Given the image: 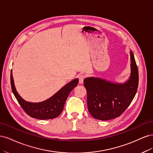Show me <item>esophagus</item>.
<instances>
[{
	"label": "esophagus",
	"instance_id": "34e87169",
	"mask_svg": "<svg viewBox=\"0 0 153 153\" xmlns=\"http://www.w3.org/2000/svg\"><path fill=\"white\" fill-rule=\"evenodd\" d=\"M85 78V76L84 75H80L79 76V83H80V84H82V83L84 82Z\"/></svg>",
	"mask_w": 153,
	"mask_h": 153
}]
</instances>
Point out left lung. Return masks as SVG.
Segmentation results:
<instances>
[{
    "instance_id": "obj_1",
    "label": "left lung",
    "mask_w": 153,
    "mask_h": 153,
    "mask_svg": "<svg viewBox=\"0 0 153 153\" xmlns=\"http://www.w3.org/2000/svg\"><path fill=\"white\" fill-rule=\"evenodd\" d=\"M131 75L124 84H116L100 78L84 79L87 107L94 119L107 121L119 117L131 103L138 85V71L130 51Z\"/></svg>"
}]
</instances>
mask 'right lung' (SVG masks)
<instances>
[{
  "label": "right lung",
  "instance_id": "1",
  "mask_svg": "<svg viewBox=\"0 0 153 153\" xmlns=\"http://www.w3.org/2000/svg\"><path fill=\"white\" fill-rule=\"evenodd\" d=\"M78 83V79L72 80L64 86L56 94L49 99L39 103L27 102L17 92L11 72V85L12 91L25 112L29 116L38 119H51L58 117L64 108L66 100L70 92Z\"/></svg>",
  "mask_w": 153,
  "mask_h": 153
}]
</instances>
